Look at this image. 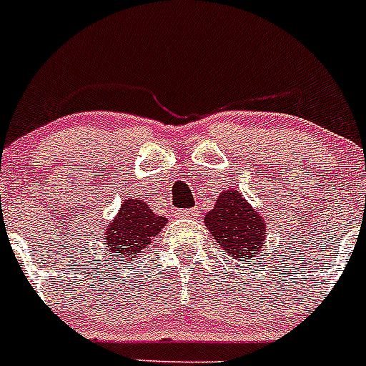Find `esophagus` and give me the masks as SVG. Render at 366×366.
Listing matches in <instances>:
<instances>
[{
	"mask_svg": "<svg viewBox=\"0 0 366 366\" xmlns=\"http://www.w3.org/2000/svg\"><path fill=\"white\" fill-rule=\"evenodd\" d=\"M177 216H181V218H199V209H183V211L177 212Z\"/></svg>",
	"mask_w": 366,
	"mask_h": 366,
	"instance_id": "esophagus-1",
	"label": "esophagus"
}]
</instances>
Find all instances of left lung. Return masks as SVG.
Returning <instances> with one entry per match:
<instances>
[{"label":"left lung","instance_id":"left-lung-1","mask_svg":"<svg viewBox=\"0 0 366 366\" xmlns=\"http://www.w3.org/2000/svg\"><path fill=\"white\" fill-rule=\"evenodd\" d=\"M205 225L219 247L236 260L253 258L266 240V222L238 190L222 192L214 209L205 216Z\"/></svg>","mask_w":366,"mask_h":366}]
</instances>
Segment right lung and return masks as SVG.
Segmentation results:
<instances>
[{"label": "right lung", "mask_w": 366, "mask_h": 366, "mask_svg": "<svg viewBox=\"0 0 366 366\" xmlns=\"http://www.w3.org/2000/svg\"><path fill=\"white\" fill-rule=\"evenodd\" d=\"M167 225V218L152 212L143 199H126L117 218L106 229V249L113 260H135L137 254L148 247L152 238L159 234Z\"/></svg>", "instance_id": "1"}]
</instances>
